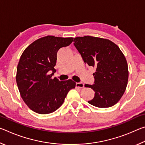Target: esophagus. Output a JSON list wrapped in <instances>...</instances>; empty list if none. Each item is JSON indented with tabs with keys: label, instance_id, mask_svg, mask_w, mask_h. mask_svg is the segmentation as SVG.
I'll list each match as a JSON object with an SVG mask.
<instances>
[{
	"label": "esophagus",
	"instance_id": "obj_1",
	"mask_svg": "<svg viewBox=\"0 0 145 145\" xmlns=\"http://www.w3.org/2000/svg\"><path fill=\"white\" fill-rule=\"evenodd\" d=\"M76 87L78 88H83L84 87V84L82 82H77L76 83Z\"/></svg>",
	"mask_w": 145,
	"mask_h": 145
}]
</instances>
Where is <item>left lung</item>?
Returning <instances> with one entry per match:
<instances>
[{
    "mask_svg": "<svg viewBox=\"0 0 145 145\" xmlns=\"http://www.w3.org/2000/svg\"><path fill=\"white\" fill-rule=\"evenodd\" d=\"M74 45L85 64L96 69L95 84H85L95 91V97L88 103L106 108L116 104L124 94L129 78L126 58L118 46L107 39L84 36L76 37Z\"/></svg>",
    "mask_w": 145,
    "mask_h": 145,
    "instance_id": "left-lung-1",
    "label": "left lung"
}]
</instances>
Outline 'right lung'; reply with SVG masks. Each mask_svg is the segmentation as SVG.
<instances>
[{
	"instance_id": "add662e5",
	"label": "right lung",
	"mask_w": 145,
	"mask_h": 145,
	"mask_svg": "<svg viewBox=\"0 0 145 145\" xmlns=\"http://www.w3.org/2000/svg\"><path fill=\"white\" fill-rule=\"evenodd\" d=\"M73 39L40 38L30 44L20 58L16 84L22 99L34 112L41 114L54 112L63 104L68 91L75 88L72 80L59 81L52 78L56 71L57 51L70 45Z\"/></svg>"
}]
</instances>
